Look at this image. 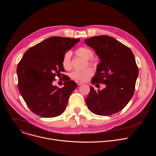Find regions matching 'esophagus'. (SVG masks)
<instances>
[{"label":"esophagus","mask_w":156,"mask_h":156,"mask_svg":"<svg viewBox=\"0 0 156 156\" xmlns=\"http://www.w3.org/2000/svg\"><path fill=\"white\" fill-rule=\"evenodd\" d=\"M76 83H77L78 85H81V84H83V83L81 82V81H77Z\"/></svg>","instance_id":"34e87169"}]
</instances>
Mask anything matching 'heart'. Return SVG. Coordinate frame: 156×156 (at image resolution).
<instances>
[{
	"label": "heart",
	"mask_w": 156,
	"mask_h": 156,
	"mask_svg": "<svg viewBox=\"0 0 156 156\" xmlns=\"http://www.w3.org/2000/svg\"><path fill=\"white\" fill-rule=\"evenodd\" d=\"M75 54L84 59L88 61L87 63L90 66H94L95 63L92 61L94 57V52L92 49L87 47H80L76 49ZM71 55L72 54L70 51L66 52L62 59V65L63 68L69 70L71 68ZM93 75V71L91 68H88L83 70H75L71 73V78L76 81H86L89 78Z\"/></svg>",
	"instance_id": "obj_1"
}]
</instances>
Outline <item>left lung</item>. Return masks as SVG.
I'll return each instance as SVG.
<instances>
[{
	"mask_svg": "<svg viewBox=\"0 0 156 156\" xmlns=\"http://www.w3.org/2000/svg\"><path fill=\"white\" fill-rule=\"evenodd\" d=\"M85 42L101 60L92 83L96 87L105 85L97 91L90 87L86 104L97 115H112L123 109L134 94L138 75L134 55L129 47L108 35L93 37Z\"/></svg>",
	"mask_w": 156,
	"mask_h": 156,
	"instance_id": "left-lung-1",
	"label": "left lung"
}]
</instances>
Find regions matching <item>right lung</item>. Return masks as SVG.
<instances>
[{
	"mask_svg": "<svg viewBox=\"0 0 156 156\" xmlns=\"http://www.w3.org/2000/svg\"><path fill=\"white\" fill-rule=\"evenodd\" d=\"M80 40L52 37L30 47L17 66L18 88L30 109L43 118L59 116L77 84L62 74L64 54ZM55 76L64 77L65 86L53 85Z\"/></svg>",
	"mask_w": 156,
	"mask_h": 156,
	"instance_id": "right-lung-1",
	"label": "right lung"
}]
</instances>
